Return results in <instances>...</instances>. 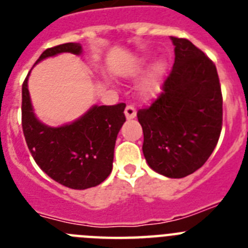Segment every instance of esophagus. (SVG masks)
<instances>
[{
  "instance_id": "1",
  "label": "esophagus",
  "mask_w": 248,
  "mask_h": 248,
  "mask_svg": "<svg viewBox=\"0 0 248 248\" xmlns=\"http://www.w3.org/2000/svg\"><path fill=\"white\" fill-rule=\"evenodd\" d=\"M124 113H125V117L128 118V119H133V118H135V115H137V109L134 108V105H126Z\"/></svg>"
}]
</instances>
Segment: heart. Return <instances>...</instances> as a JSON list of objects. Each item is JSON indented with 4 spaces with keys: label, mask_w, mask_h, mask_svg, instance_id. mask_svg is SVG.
<instances>
[{
    "label": "heart",
    "mask_w": 248,
    "mask_h": 248,
    "mask_svg": "<svg viewBox=\"0 0 248 248\" xmlns=\"http://www.w3.org/2000/svg\"><path fill=\"white\" fill-rule=\"evenodd\" d=\"M161 71H163L161 64H157L156 67H155L153 74H150V76L141 83L140 92H141V94H143L144 97H151V95H154V94L156 93L157 89H159V78L160 74H161Z\"/></svg>",
    "instance_id": "b5f03b06"
}]
</instances>
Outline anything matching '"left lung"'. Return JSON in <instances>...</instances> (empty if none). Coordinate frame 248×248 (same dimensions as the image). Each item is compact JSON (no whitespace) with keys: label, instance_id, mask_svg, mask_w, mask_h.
Segmentation results:
<instances>
[{"label":"left lung","instance_id":"8db88e82","mask_svg":"<svg viewBox=\"0 0 248 248\" xmlns=\"http://www.w3.org/2000/svg\"><path fill=\"white\" fill-rule=\"evenodd\" d=\"M175 63L163 92L138 110L149 166L180 179L200 169L222 129V93L216 65L189 39L171 37Z\"/></svg>","mask_w":248,"mask_h":248}]
</instances>
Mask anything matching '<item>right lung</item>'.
I'll return each instance as SVG.
<instances>
[{"label":"right lung","instance_id":"obj_1","mask_svg":"<svg viewBox=\"0 0 248 248\" xmlns=\"http://www.w3.org/2000/svg\"><path fill=\"white\" fill-rule=\"evenodd\" d=\"M63 52L79 54L82 47L79 43H63L47 48L36 63ZM28 76L22 84V129L37 165L54 181L71 189L99 185L111 172L115 140L125 122V104L94 105L72 124L50 128L34 117Z\"/></svg>","mask_w":248,"mask_h":248}]
</instances>
